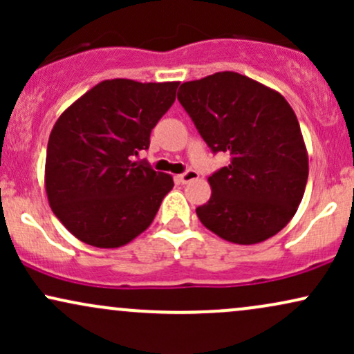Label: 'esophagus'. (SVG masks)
<instances>
[{
    "label": "esophagus",
    "instance_id": "1",
    "mask_svg": "<svg viewBox=\"0 0 354 354\" xmlns=\"http://www.w3.org/2000/svg\"><path fill=\"white\" fill-rule=\"evenodd\" d=\"M198 176H200V174L194 171V169H188V171H186V173L180 174V176H178V180H180V183H183V185H186V183H191V181L198 180Z\"/></svg>",
    "mask_w": 354,
    "mask_h": 354
}]
</instances>
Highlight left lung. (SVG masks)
<instances>
[{"instance_id": "obj_1", "label": "left lung", "mask_w": 354, "mask_h": 354, "mask_svg": "<svg viewBox=\"0 0 354 354\" xmlns=\"http://www.w3.org/2000/svg\"><path fill=\"white\" fill-rule=\"evenodd\" d=\"M178 100L211 151L230 165L208 178L200 221L219 238L256 245L279 233L303 200L308 151L293 108L274 89L234 71L180 86Z\"/></svg>"}]
</instances>
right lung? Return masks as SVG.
<instances>
[{"label": "right lung", "mask_w": 354, "mask_h": 354, "mask_svg": "<svg viewBox=\"0 0 354 354\" xmlns=\"http://www.w3.org/2000/svg\"><path fill=\"white\" fill-rule=\"evenodd\" d=\"M180 81L106 80L61 113L44 165L50 206L73 236L96 248L128 245L148 228L173 176L133 160L176 98Z\"/></svg>", "instance_id": "add662e5"}]
</instances>
